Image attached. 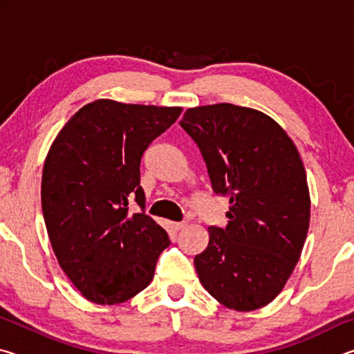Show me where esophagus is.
Here are the masks:
<instances>
[{
    "instance_id": "esophagus-1",
    "label": "esophagus",
    "mask_w": 354,
    "mask_h": 354,
    "mask_svg": "<svg viewBox=\"0 0 354 354\" xmlns=\"http://www.w3.org/2000/svg\"><path fill=\"white\" fill-rule=\"evenodd\" d=\"M184 226H185L184 221H175V223H170V227H171L173 231H179V230H183Z\"/></svg>"
}]
</instances>
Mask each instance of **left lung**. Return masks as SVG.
I'll use <instances>...</instances> for the list:
<instances>
[{
  "label": "left lung",
  "instance_id": "left-lung-1",
  "mask_svg": "<svg viewBox=\"0 0 354 354\" xmlns=\"http://www.w3.org/2000/svg\"><path fill=\"white\" fill-rule=\"evenodd\" d=\"M181 128L206 162L212 192L230 200L226 227L209 226L195 256L205 289L223 306L254 310L283 290L309 230L306 171L286 131L230 103L185 111Z\"/></svg>",
  "mask_w": 354,
  "mask_h": 354
}]
</instances>
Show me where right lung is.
I'll list each match as a JSON object with an SVG mask.
<instances>
[{
	"instance_id": "obj_1",
	"label": "right lung",
	"mask_w": 354,
	"mask_h": 354,
	"mask_svg": "<svg viewBox=\"0 0 354 354\" xmlns=\"http://www.w3.org/2000/svg\"><path fill=\"white\" fill-rule=\"evenodd\" d=\"M181 111L97 100L53 142L41 175L46 231L59 266L93 303H123L142 292L170 245L145 214L140 162ZM134 202L137 214L129 209Z\"/></svg>"
}]
</instances>
